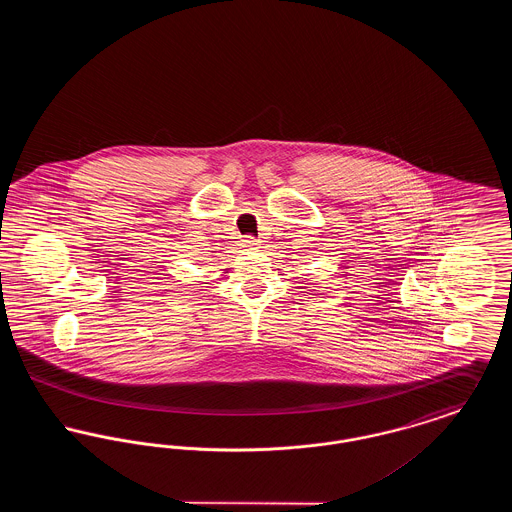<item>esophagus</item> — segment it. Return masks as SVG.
Listing matches in <instances>:
<instances>
[{
  "label": "esophagus",
  "instance_id": "1",
  "mask_svg": "<svg viewBox=\"0 0 512 512\" xmlns=\"http://www.w3.org/2000/svg\"><path fill=\"white\" fill-rule=\"evenodd\" d=\"M257 245H259V240L253 238V236H247L244 240V247H247V249H257Z\"/></svg>",
  "mask_w": 512,
  "mask_h": 512
}]
</instances>
